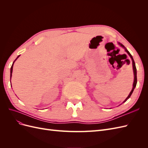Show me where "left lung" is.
I'll use <instances>...</instances> for the list:
<instances>
[{"label":"left lung","mask_w":148,"mask_h":148,"mask_svg":"<svg viewBox=\"0 0 148 148\" xmlns=\"http://www.w3.org/2000/svg\"><path fill=\"white\" fill-rule=\"evenodd\" d=\"M118 44H119V45H120L121 47H123L124 49H125V51L128 54V56L130 57V58H131V59H132V65H133V74H134V82H133V88H132V91H131V92H130V94L128 95V97L126 98V99H125V100H124V101L122 102V104L123 103H124L125 102H126L130 97V96H131V95H132V94L133 93V91H134V89H135V87H136V83H137V75H136V65H135V61H134V60H133V57H132V56L131 55V53L129 52V51L127 50V48L125 47L122 44H121L120 42H118Z\"/></svg>","instance_id":"8db88e82"}]
</instances>
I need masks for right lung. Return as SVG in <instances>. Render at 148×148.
Instances as JSON below:
<instances>
[{
  "instance_id": "obj_1",
  "label": "right lung",
  "mask_w": 148,
  "mask_h": 148,
  "mask_svg": "<svg viewBox=\"0 0 148 148\" xmlns=\"http://www.w3.org/2000/svg\"><path fill=\"white\" fill-rule=\"evenodd\" d=\"M20 57V56H18L17 57V58L16 59L14 60V62H13V64H12V66H11V68H10V79H11V78H12V71H13V64H14V63H15V62L16 61V60L18 59V58ZM10 82H11V81H10ZM12 85V84H11Z\"/></svg>"
}]
</instances>
